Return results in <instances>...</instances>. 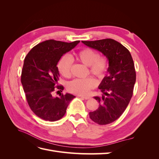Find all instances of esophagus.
<instances>
[{
    "mask_svg": "<svg viewBox=\"0 0 159 159\" xmlns=\"http://www.w3.org/2000/svg\"><path fill=\"white\" fill-rule=\"evenodd\" d=\"M78 96H79V97H81V98L85 99H90V97H89V96H84V95H78Z\"/></svg>",
    "mask_w": 159,
    "mask_h": 159,
    "instance_id": "34e87169",
    "label": "esophagus"
}]
</instances>
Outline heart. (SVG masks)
<instances>
[{"label":"heart","instance_id":"heart-1","mask_svg":"<svg viewBox=\"0 0 159 159\" xmlns=\"http://www.w3.org/2000/svg\"><path fill=\"white\" fill-rule=\"evenodd\" d=\"M75 57L80 63L88 66L89 71L98 79H102L108 70L106 57L99 55L98 52L90 48H85L75 53ZM72 60L70 57L64 55L57 63V69L60 74L68 78L71 75ZM95 81L92 78L75 79L71 81L67 85V89L71 93L85 95L95 86Z\"/></svg>","mask_w":159,"mask_h":159}]
</instances>
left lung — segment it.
<instances>
[{"mask_svg":"<svg viewBox=\"0 0 159 159\" xmlns=\"http://www.w3.org/2000/svg\"><path fill=\"white\" fill-rule=\"evenodd\" d=\"M82 42L102 52L109 60V75L99 86L103 95L94 97L99 106L89 112V117L102 125L111 123L123 114L133 96L136 72L132 56L125 47L111 38Z\"/></svg>","mask_w":159,"mask_h":159,"instance_id":"left-lung-1","label":"left lung"}]
</instances>
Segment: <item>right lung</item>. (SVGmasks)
<instances>
[{
  "mask_svg": "<svg viewBox=\"0 0 159 159\" xmlns=\"http://www.w3.org/2000/svg\"><path fill=\"white\" fill-rule=\"evenodd\" d=\"M79 42L46 40L33 47L25 57L21 83L27 102L33 113L45 121L61 119L70 102L75 98L70 93L54 98L52 93L56 89H64L63 85H57L60 76L57 62Z\"/></svg>",
  "mask_w": 159,
  "mask_h": 159,
  "instance_id": "obj_1",
  "label": "right lung"
}]
</instances>
